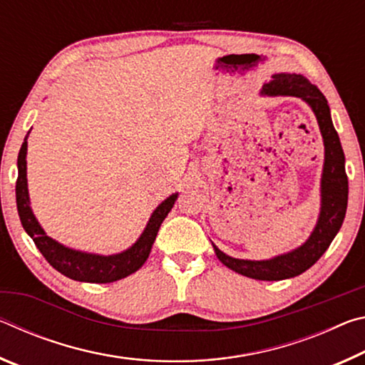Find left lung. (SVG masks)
<instances>
[{
    "instance_id": "8db88e82",
    "label": "left lung",
    "mask_w": 365,
    "mask_h": 365,
    "mask_svg": "<svg viewBox=\"0 0 365 365\" xmlns=\"http://www.w3.org/2000/svg\"><path fill=\"white\" fill-rule=\"evenodd\" d=\"M261 95L301 98L316 115L325 148L317 224L309 238L298 248L262 261L232 257L220 251L214 243L212 248L219 261L237 274L256 280L277 282L293 279L306 272L329 250L333 238L343 225L346 207H348V177L344 170V153L333 127L329 103L316 85H312L301 73H274L270 82L264 83Z\"/></svg>"
}]
</instances>
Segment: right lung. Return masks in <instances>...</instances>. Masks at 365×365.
Segmentation results:
<instances>
[{"instance_id":"obj_1","label":"right lung","mask_w":365,"mask_h":365,"mask_svg":"<svg viewBox=\"0 0 365 365\" xmlns=\"http://www.w3.org/2000/svg\"><path fill=\"white\" fill-rule=\"evenodd\" d=\"M29 133L26 135V138H24L19 158H17V170H19V175H17L16 182V202L24 230H26L29 237L34 240L35 246L40 250L43 257H45L54 269L61 272V274L77 282L110 283L125 279V277L133 274V272H137L141 265L146 262L148 256H150L153 243L159 232V227L163 224V220L168 217L170 209L174 207L178 193H172L168 200H164L156 209H154L143 233H141L137 242L125 251L117 252V255L104 256L95 255V252L72 250L69 246H64L63 243L48 237L46 232L43 230V227L40 225V222L36 220L32 207H30L27 185Z\"/></svg>"}]
</instances>
